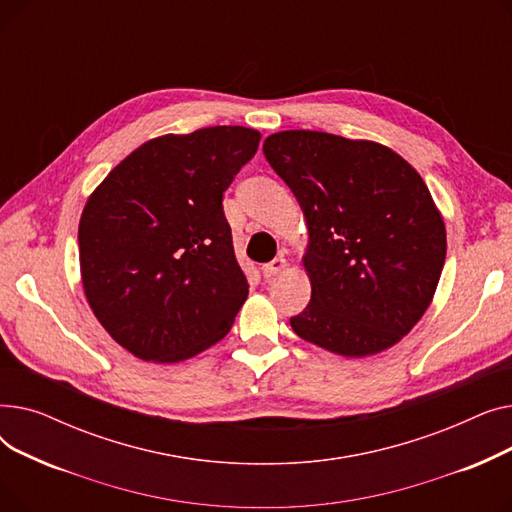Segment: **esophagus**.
<instances>
[{
    "label": "esophagus",
    "instance_id": "34e87169",
    "mask_svg": "<svg viewBox=\"0 0 512 512\" xmlns=\"http://www.w3.org/2000/svg\"><path fill=\"white\" fill-rule=\"evenodd\" d=\"M284 267H286V259L284 257H276L270 263H265L261 267V272H263L265 278H274V276H278L284 270Z\"/></svg>",
    "mask_w": 512,
    "mask_h": 512
}]
</instances>
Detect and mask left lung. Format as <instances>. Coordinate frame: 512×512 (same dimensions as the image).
Segmentation results:
<instances>
[{
	"label": "left lung",
	"mask_w": 512,
	"mask_h": 512,
	"mask_svg": "<svg viewBox=\"0 0 512 512\" xmlns=\"http://www.w3.org/2000/svg\"><path fill=\"white\" fill-rule=\"evenodd\" d=\"M263 153L309 228L311 301L290 326L342 357L382 353L421 319L446 259L444 220L423 178L392 149L284 130Z\"/></svg>",
	"instance_id": "left-lung-1"
}]
</instances>
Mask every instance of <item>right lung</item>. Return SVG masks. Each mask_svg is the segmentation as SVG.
Instances as JSON below:
<instances>
[{
    "label": "right lung",
    "instance_id": "add662e5",
    "mask_svg": "<svg viewBox=\"0 0 512 512\" xmlns=\"http://www.w3.org/2000/svg\"><path fill=\"white\" fill-rule=\"evenodd\" d=\"M259 139L245 126L157 137L89 197L78 224L83 288L134 357L178 363L230 332L249 284L222 199Z\"/></svg>",
    "mask_w": 512,
    "mask_h": 512
}]
</instances>
